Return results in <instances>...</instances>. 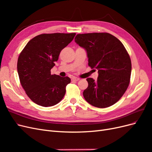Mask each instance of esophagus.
I'll use <instances>...</instances> for the list:
<instances>
[{
	"label": "esophagus",
	"instance_id": "34e87169",
	"mask_svg": "<svg viewBox=\"0 0 152 152\" xmlns=\"http://www.w3.org/2000/svg\"><path fill=\"white\" fill-rule=\"evenodd\" d=\"M79 80H80L79 78H77V77H73L72 79V80H73V81H78Z\"/></svg>",
	"mask_w": 152,
	"mask_h": 152
}]
</instances>
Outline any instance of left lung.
I'll return each instance as SVG.
<instances>
[{"instance_id":"1","label":"left lung","mask_w":152,"mask_h":152,"mask_svg":"<svg viewBox=\"0 0 152 152\" xmlns=\"http://www.w3.org/2000/svg\"><path fill=\"white\" fill-rule=\"evenodd\" d=\"M75 42L87 52L88 65L98 70V79H86L85 99L98 108L110 107L121 98L129 84L131 61L126 48L108 33L77 34Z\"/></svg>"}]
</instances>
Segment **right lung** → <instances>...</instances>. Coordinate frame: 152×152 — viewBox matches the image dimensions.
I'll use <instances>...</instances> for the list:
<instances>
[{"label":"right lung","instance_id":"right-lung-1","mask_svg":"<svg viewBox=\"0 0 152 152\" xmlns=\"http://www.w3.org/2000/svg\"><path fill=\"white\" fill-rule=\"evenodd\" d=\"M75 33L44 34L35 37L27 43L18 59L17 70L20 83L27 96L42 107L58 103L70 83L68 77L51 75L63 49L70 43Z\"/></svg>","mask_w":152,"mask_h":152}]
</instances>
